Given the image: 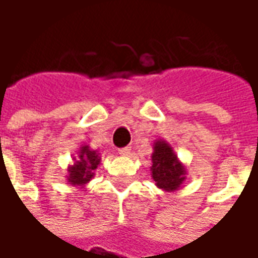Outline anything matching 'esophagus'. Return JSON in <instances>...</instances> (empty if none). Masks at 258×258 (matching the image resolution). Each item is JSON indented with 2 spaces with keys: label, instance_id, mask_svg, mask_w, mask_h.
I'll return each mask as SVG.
<instances>
[{
  "label": "esophagus",
  "instance_id": "obj_1",
  "mask_svg": "<svg viewBox=\"0 0 258 258\" xmlns=\"http://www.w3.org/2000/svg\"><path fill=\"white\" fill-rule=\"evenodd\" d=\"M118 155H121V156H128V155H131V146H125V148L118 149Z\"/></svg>",
  "mask_w": 258,
  "mask_h": 258
}]
</instances>
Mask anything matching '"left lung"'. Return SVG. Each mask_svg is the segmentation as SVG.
<instances>
[{"instance_id":"obj_1","label":"left lung","mask_w":258,"mask_h":258,"mask_svg":"<svg viewBox=\"0 0 258 258\" xmlns=\"http://www.w3.org/2000/svg\"><path fill=\"white\" fill-rule=\"evenodd\" d=\"M151 175L157 188L166 192L178 190L186 179V167L167 141L153 142Z\"/></svg>"}]
</instances>
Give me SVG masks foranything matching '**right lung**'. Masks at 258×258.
<instances>
[{
    "mask_svg": "<svg viewBox=\"0 0 258 258\" xmlns=\"http://www.w3.org/2000/svg\"><path fill=\"white\" fill-rule=\"evenodd\" d=\"M101 153L90 148V145L80 146L77 156L73 157V163L68 167V184L72 186L84 188L91 179L95 177L96 168L101 166Z\"/></svg>",
    "mask_w": 258,
    "mask_h": 258,
    "instance_id": "add662e5",
    "label": "right lung"
}]
</instances>
